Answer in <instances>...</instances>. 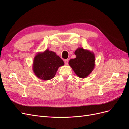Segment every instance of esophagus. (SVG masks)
<instances>
[{"label":"esophagus","instance_id":"34e87169","mask_svg":"<svg viewBox=\"0 0 129 129\" xmlns=\"http://www.w3.org/2000/svg\"><path fill=\"white\" fill-rule=\"evenodd\" d=\"M64 61V63H65L66 65H67L68 64V62H69L68 59H66Z\"/></svg>","mask_w":129,"mask_h":129}]
</instances>
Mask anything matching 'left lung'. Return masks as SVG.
Wrapping results in <instances>:
<instances>
[{
  "label": "left lung",
  "instance_id": "left-lung-1",
  "mask_svg": "<svg viewBox=\"0 0 129 129\" xmlns=\"http://www.w3.org/2000/svg\"><path fill=\"white\" fill-rule=\"evenodd\" d=\"M76 57L69 61V64L76 75L82 79L87 77L95 68V57L93 52L83 48L75 51Z\"/></svg>",
  "mask_w": 129,
  "mask_h": 129
}]
</instances>
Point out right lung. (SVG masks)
Listing matches in <instances>:
<instances>
[{
    "label": "right lung",
    "instance_id": "1",
    "mask_svg": "<svg viewBox=\"0 0 129 129\" xmlns=\"http://www.w3.org/2000/svg\"><path fill=\"white\" fill-rule=\"evenodd\" d=\"M64 64L63 61L55 52L46 49L35 56L33 71L39 79L49 80L55 76L58 68Z\"/></svg>",
    "mask_w": 129,
    "mask_h": 129
}]
</instances>
